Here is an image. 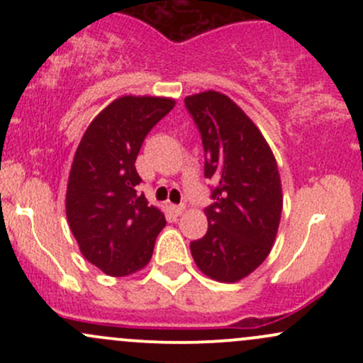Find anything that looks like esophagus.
<instances>
[{
	"label": "esophagus",
	"instance_id": "obj_1",
	"mask_svg": "<svg viewBox=\"0 0 363 363\" xmlns=\"http://www.w3.org/2000/svg\"><path fill=\"white\" fill-rule=\"evenodd\" d=\"M172 210H174V213H176V215H182V213H184V210H186V205H184V203H181V205L172 206Z\"/></svg>",
	"mask_w": 363,
	"mask_h": 363
}]
</instances>
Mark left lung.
Instances as JSON below:
<instances>
[{"label":"left lung","instance_id":"left-lung-1","mask_svg":"<svg viewBox=\"0 0 363 363\" xmlns=\"http://www.w3.org/2000/svg\"><path fill=\"white\" fill-rule=\"evenodd\" d=\"M205 150V177L213 179L205 213L208 230L191 242L196 266L216 281L252 273L272 251L283 196L272 148L234 101L208 90L184 99Z\"/></svg>","mask_w":363,"mask_h":363}]
</instances>
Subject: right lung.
Returning a JSON list of instances; mask_svg holds the SVG:
<instances>
[{"instance_id":"obj_1","label":"right lung","mask_w":363,"mask_h":363,"mask_svg":"<svg viewBox=\"0 0 363 363\" xmlns=\"http://www.w3.org/2000/svg\"><path fill=\"white\" fill-rule=\"evenodd\" d=\"M176 102L165 97L116 99L86 128L66 189V216L83 256L111 277H126L152 259L164 213L136 193L143 140Z\"/></svg>"}]
</instances>
